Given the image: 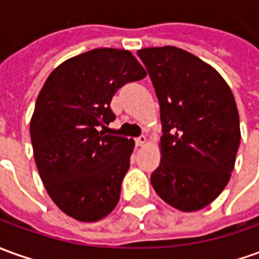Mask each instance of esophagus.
<instances>
[{
    "label": "esophagus",
    "instance_id": "34e87169",
    "mask_svg": "<svg viewBox=\"0 0 259 259\" xmlns=\"http://www.w3.org/2000/svg\"><path fill=\"white\" fill-rule=\"evenodd\" d=\"M147 142V137L145 135H140L138 138H135V144L137 145H144Z\"/></svg>",
    "mask_w": 259,
    "mask_h": 259
}]
</instances>
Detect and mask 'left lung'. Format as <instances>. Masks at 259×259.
I'll return each instance as SVG.
<instances>
[{
  "label": "left lung",
  "instance_id": "left-lung-1",
  "mask_svg": "<svg viewBox=\"0 0 259 259\" xmlns=\"http://www.w3.org/2000/svg\"><path fill=\"white\" fill-rule=\"evenodd\" d=\"M138 56L159 101L163 133L151 183L172 207L200 210L224 190L234 169L241 140L234 96L217 70L183 49L145 48Z\"/></svg>",
  "mask_w": 259,
  "mask_h": 259
}]
</instances>
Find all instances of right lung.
Segmentation results:
<instances>
[{
  "label": "right lung",
  "mask_w": 259,
  "mask_h": 259,
  "mask_svg": "<svg viewBox=\"0 0 259 259\" xmlns=\"http://www.w3.org/2000/svg\"><path fill=\"white\" fill-rule=\"evenodd\" d=\"M145 76L130 51L93 49L58 66L37 96L31 141L39 176L78 222L101 220L118 203L134 141L104 130L115 119L112 96Z\"/></svg>",
  "instance_id": "right-lung-1"
}]
</instances>
